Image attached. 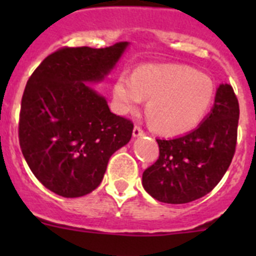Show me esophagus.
<instances>
[{
  "label": "esophagus",
  "mask_w": 256,
  "mask_h": 256,
  "mask_svg": "<svg viewBox=\"0 0 256 256\" xmlns=\"http://www.w3.org/2000/svg\"><path fill=\"white\" fill-rule=\"evenodd\" d=\"M144 134V130L140 126H134L133 128V137H141Z\"/></svg>",
  "instance_id": "obj_1"
}]
</instances>
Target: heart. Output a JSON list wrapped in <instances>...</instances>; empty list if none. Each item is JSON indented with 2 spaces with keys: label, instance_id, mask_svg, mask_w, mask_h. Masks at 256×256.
<instances>
[{
  "label": "heart",
  "instance_id": "b5f03b06",
  "mask_svg": "<svg viewBox=\"0 0 256 256\" xmlns=\"http://www.w3.org/2000/svg\"><path fill=\"white\" fill-rule=\"evenodd\" d=\"M212 79L186 65H142L130 76L123 72L112 87L120 112H136L144 98L150 123L165 136L195 130L214 100Z\"/></svg>",
  "mask_w": 256,
  "mask_h": 256
}]
</instances>
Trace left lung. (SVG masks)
I'll list each match as a JSON object with an SVG mask.
<instances>
[{"instance_id": "1", "label": "left lung", "mask_w": 256, "mask_h": 256, "mask_svg": "<svg viewBox=\"0 0 256 256\" xmlns=\"http://www.w3.org/2000/svg\"><path fill=\"white\" fill-rule=\"evenodd\" d=\"M238 116L234 88L220 84L212 112L195 130L156 140L159 158L142 174L144 188L166 204H186L209 194L234 159Z\"/></svg>"}]
</instances>
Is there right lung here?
I'll list each match as a JSON object with an SVG mask.
<instances>
[{
  "mask_svg": "<svg viewBox=\"0 0 256 256\" xmlns=\"http://www.w3.org/2000/svg\"><path fill=\"white\" fill-rule=\"evenodd\" d=\"M126 46L61 47L26 82L20 148L37 180L62 198H80L97 188L110 156L132 137V122L112 114L87 84L101 80Z\"/></svg>",
  "mask_w": 256,
  "mask_h": 256,
  "instance_id": "add662e5",
  "label": "right lung"
}]
</instances>
